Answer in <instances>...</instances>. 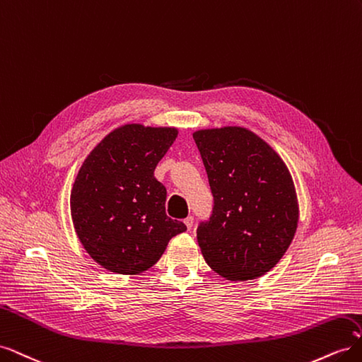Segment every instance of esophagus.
<instances>
[{"mask_svg":"<svg viewBox=\"0 0 362 362\" xmlns=\"http://www.w3.org/2000/svg\"><path fill=\"white\" fill-rule=\"evenodd\" d=\"M193 222H194V218H193L192 216H189V217L185 218V221H184V223H185V226H187V229H192V226H193Z\"/></svg>","mask_w":362,"mask_h":362,"instance_id":"esophagus-1","label":"esophagus"}]
</instances>
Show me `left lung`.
Returning a JSON list of instances; mask_svg holds the SVG:
<instances>
[{"label": "left lung", "instance_id": "left-lung-1", "mask_svg": "<svg viewBox=\"0 0 362 362\" xmlns=\"http://www.w3.org/2000/svg\"><path fill=\"white\" fill-rule=\"evenodd\" d=\"M214 198L198 226L202 255L229 281L266 275L286 254L299 222L291 173L267 141L243 127L193 133Z\"/></svg>", "mask_w": 362, "mask_h": 362}]
</instances>
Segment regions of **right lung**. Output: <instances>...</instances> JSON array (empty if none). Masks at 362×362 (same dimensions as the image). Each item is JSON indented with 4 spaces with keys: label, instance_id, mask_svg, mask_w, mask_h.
Wrapping results in <instances>:
<instances>
[{
    "label": "right lung",
    "instance_id": "1",
    "mask_svg": "<svg viewBox=\"0 0 362 362\" xmlns=\"http://www.w3.org/2000/svg\"><path fill=\"white\" fill-rule=\"evenodd\" d=\"M177 136L175 127L127 124L83 161L71 190V216L83 247L104 269L139 275L187 229L166 216V187L154 177Z\"/></svg>",
    "mask_w": 362,
    "mask_h": 362
}]
</instances>
